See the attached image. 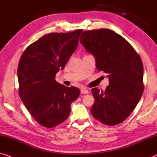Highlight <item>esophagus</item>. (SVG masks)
<instances>
[{
  "instance_id": "1",
  "label": "esophagus",
  "mask_w": 157,
  "mask_h": 157,
  "mask_svg": "<svg viewBox=\"0 0 157 157\" xmlns=\"http://www.w3.org/2000/svg\"><path fill=\"white\" fill-rule=\"evenodd\" d=\"M81 93L82 94H88L89 93V91H88V90H87V89H82L81 90Z\"/></svg>"
}]
</instances>
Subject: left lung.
<instances>
[{
  "label": "left lung",
  "instance_id": "left-lung-1",
  "mask_svg": "<svg viewBox=\"0 0 157 157\" xmlns=\"http://www.w3.org/2000/svg\"><path fill=\"white\" fill-rule=\"evenodd\" d=\"M81 35L79 42L94 56L98 70L109 78L105 91L91 90L94 98L91 113L104 124H119L135 109L144 92L142 59L129 42L112 30H87Z\"/></svg>",
  "mask_w": 157,
  "mask_h": 157
}]
</instances>
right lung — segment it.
<instances>
[{"label": "right lung", "instance_id": "1", "mask_svg": "<svg viewBox=\"0 0 157 157\" xmlns=\"http://www.w3.org/2000/svg\"><path fill=\"white\" fill-rule=\"evenodd\" d=\"M82 30L44 35L23 52L17 67L19 95L28 112L41 126L52 128L67 120L70 105L80 90L57 82L63 70L76 50Z\"/></svg>", "mask_w": 157, "mask_h": 157}]
</instances>
